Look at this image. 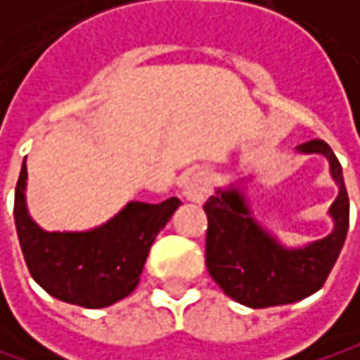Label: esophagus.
I'll list each match as a JSON object with an SVG mask.
<instances>
[{
    "mask_svg": "<svg viewBox=\"0 0 360 360\" xmlns=\"http://www.w3.org/2000/svg\"><path fill=\"white\" fill-rule=\"evenodd\" d=\"M211 192V179L207 170H192L184 181V196L192 202H205Z\"/></svg>",
    "mask_w": 360,
    "mask_h": 360,
    "instance_id": "1",
    "label": "esophagus"
}]
</instances>
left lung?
Listing matches in <instances>:
<instances>
[{"mask_svg": "<svg viewBox=\"0 0 360 360\" xmlns=\"http://www.w3.org/2000/svg\"><path fill=\"white\" fill-rule=\"evenodd\" d=\"M297 151L325 155L340 190L329 207L333 219L329 236L306 247H285L253 217L236 184L219 188L205 202L209 274L228 297L249 308L285 306L316 293L335 266L348 234L350 202L335 153L321 139L297 145Z\"/></svg>", "mask_w": 360, "mask_h": 360, "instance_id": "obj_1", "label": "left lung"}]
</instances>
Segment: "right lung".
Masks as SVG:
<instances>
[{
    "label": "right lung",
    "instance_id": "right-lung-1",
    "mask_svg": "<svg viewBox=\"0 0 360 360\" xmlns=\"http://www.w3.org/2000/svg\"><path fill=\"white\" fill-rule=\"evenodd\" d=\"M25 190L27 164L22 162L14 224L27 268L46 293L82 308H107L136 289L158 232L181 205L179 198L160 205L132 200L98 228L48 232L31 219Z\"/></svg>",
    "mask_w": 360,
    "mask_h": 360
}]
</instances>
